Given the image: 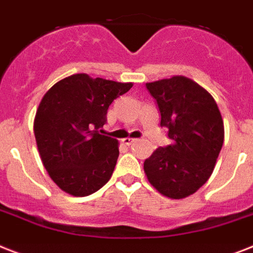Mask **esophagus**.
<instances>
[{
    "mask_svg": "<svg viewBox=\"0 0 253 253\" xmlns=\"http://www.w3.org/2000/svg\"><path fill=\"white\" fill-rule=\"evenodd\" d=\"M134 142H137V139H134V138H124V139H123V143H124V145H126V146L133 145Z\"/></svg>",
    "mask_w": 253,
    "mask_h": 253,
    "instance_id": "34e87169",
    "label": "esophagus"
}]
</instances>
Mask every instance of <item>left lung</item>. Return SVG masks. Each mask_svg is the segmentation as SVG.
<instances>
[{
    "mask_svg": "<svg viewBox=\"0 0 253 253\" xmlns=\"http://www.w3.org/2000/svg\"><path fill=\"white\" fill-rule=\"evenodd\" d=\"M160 112V126L172 143L159 147L143 169L160 194L182 199L208 181L224 143V122L206 89L183 76L146 84Z\"/></svg>",
    "mask_w": 253,
    "mask_h": 253,
    "instance_id": "1",
    "label": "left lung"
}]
</instances>
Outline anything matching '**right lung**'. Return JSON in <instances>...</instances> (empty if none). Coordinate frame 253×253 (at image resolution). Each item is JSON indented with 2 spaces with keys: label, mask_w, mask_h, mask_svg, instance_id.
Instances as JSON below:
<instances>
[{
  "label": "right lung",
  "mask_w": 253,
  "mask_h": 253,
  "mask_svg": "<svg viewBox=\"0 0 253 253\" xmlns=\"http://www.w3.org/2000/svg\"><path fill=\"white\" fill-rule=\"evenodd\" d=\"M133 86L77 74L50 87L35 118V137L50 178L74 197H86L108 182L119 142L103 130L114 99Z\"/></svg>",
  "instance_id": "obj_1"
}]
</instances>
